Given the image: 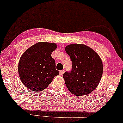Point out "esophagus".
Segmentation results:
<instances>
[{
    "instance_id": "obj_1",
    "label": "esophagus",
    "mask_w": 123,
    "mask_h": 123,
    "mask_svg": "<svg viewBox=\"0 0 123 123\" xmlns=\"http://www.w3.org/2000/svg\"><path fill=\"white\" fill-rule=\"evenodd\" d=\"M64 72H65L64 70H60V75H62L63 74V73H64Z\"/></svg>"
}]
</instances>
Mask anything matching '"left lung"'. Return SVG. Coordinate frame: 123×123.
<instances>
[{"instance_id": "obj_1", "label": "left lung", "mask_w": 123, "mask_h": 123, "mask_svg": "<svg viewBox=\"0 0 123 123\" xmlns=\"http://www.w3.org/2000/svg\"><path fill=\"white\" fill-rule=\"evenodd\" d=\"M72 61V70L63 74L69 91L75 96L90 94L97 87L103 74V63L98 54L84 44L65 47Z\"/></svg>"}]
</instances>
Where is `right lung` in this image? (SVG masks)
Instances as JSON below:
<instances>
[{
    "label": "right lung",
    "instance_id": "add662e5",
    "mask_svg": "<svg viewBox=\"0 0 123 123\" xmlns=\"http://www.w3.org/2000/svg\"><path fill=\"white\" fill-rule=\"evenodd\" d=\"M55 43L39 42L31 46L20 57L18 73L23 85L32 91H43L60 73L51 56Z\"/></svg>",
    "mask_w": 123,
    "mask_h": 123
}]
</instances>
